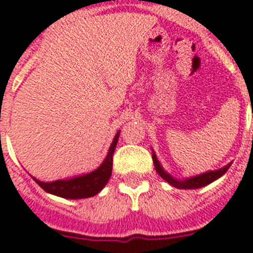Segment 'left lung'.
I'll return each instance as SVG.
<instances>
[{
  "instance_id": "8db88e82",
  "label": "left lung",
  "mask_w": 253,
  "mask_h": 253,
  "mask_svg": "<svg viewBox=\"0 0 253 253\" xmlns=\"http://www.w3.org/2000/svg\"><path fill=\"white\" fill-rule=\"evenodd\" d=\"M152 159H154L155 169H156V172L160 174V177H162L163 180H166L168 184H170L172 186L178 189H197L202 188V186H206V185L211 184L212 181L218 180L219 177L223 176L224 173L228 170L230 166H231V164H227V166L218 169V170H209V172H205L202 173V174H198V176L190 177V178H186V180H176L174 177H172L168 172H166V170L163 169V167L160 166V163H159L155 152L152 154Z\"/></svg>"
}]
</instances>
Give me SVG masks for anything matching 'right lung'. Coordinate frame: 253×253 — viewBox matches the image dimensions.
Returning <instances> with one entry per match:
<instances>
[{"instance_id": "right-lung-1", "label": "right lung", "mask_w": 253, "mask_h": 253, "mask_svg": "<svg viewBox=\"0 0 253 253\" xmlns=\"http://www.w3.org/2000/svg\"><path fill=\"white\" fill-rule=\"evenodd\" d=\"M119 131L114 136V140L111 143L106 159L98 168L90 173L83 174V176L72 177L69 180H56L52 182H43L38 178L33 177L34 181L47 193H51L53 196L68 198V200H80V198H89L95 194H98L107 184V181L111 176L113 170V155H114L115 147L118 143Z\"/></svg>"}]
</instances>
